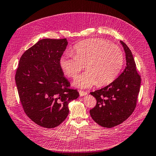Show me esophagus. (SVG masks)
Segmentation results:
<instances>
[{
  "instance_id": "34e87169",
  "label": "esophagus",
  "mask_w": 156,
  "mask_h": 156,
  "mask_svg": "<svg viewBox=\"0 0 156 156\" xmlns=\"http://www.w3.org/2000/svg\"><path fill=\"white\" fill-rule=\"evenodd\" d=\"M79 94H80V96H86L88 94V93L87 92H84V91H83V90H79Z\"/></svg>"
}]
</instances>
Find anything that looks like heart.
Returning <instances> with one entry per match:
<instances>
[{"mask_svg": "<svg viewBox=\"0 0 156 156\" xmlns=\"http://www.w3.org/2000/svg\"><path fill=\"white\" fill-rule=\"evenodd\" d=\"M73 56L64 55L60 66L68 77L75 78L84 68L85 72L75 79L74 86L87 88L98 83L100 87L112 83L119 75L124 61L119 46L101 39H90L75 45Z\"/></svg>", "mask_w": 156, "mask_h": 156, "instance_id": "1", "label": "heart"}]
</instances>
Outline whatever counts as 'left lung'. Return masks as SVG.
Wrapping results in <instances>:
<instances>
[{"label": "left lung", "mask_w": 156, "mask_h": 156, "mask_svg": "<svg viewBox=\"0 0 156 156\" xmlns=\"http://www.w3.org/2000/svg\"><path fill=\"white\" fill-rule=\"evenodd\" d=\"M126 66L112 83L90 94L96 99V105L90 110L92 119L100 126L111 128L122 124L135 110L140 91V77L131 50L122 41Z\"/></svg>", "instance_id": "8db88e82"}]
</instances>
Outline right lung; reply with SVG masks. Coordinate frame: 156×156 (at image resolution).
I'll list each match as a JSON object with an SVG mask.
<instances>
[{
  "label": "right lung",
  "mask_w": 156,
  "mask_h": 156,
  "mask_svg": "<svg viewBox=\"0 0 156 156\" xmlns=\"http://www.w3.org/2000/svg\"><path fill=\"white\" fill-rule=\"evenodd\" d=\"M66 38L42 39L23 54L16 83L23 110L36 124L46 128L59 126L69 113L68 104L79 97L70 89L60 60Z\"/></svg>",
  "instance_id": "right-lung-1"
}]
</instances>
